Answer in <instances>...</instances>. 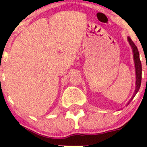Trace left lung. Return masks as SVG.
<instances>
[{
	"label": "left lung",
	"mask_w": 147,
	"mask_h": 147,
	"mask_svg": "<svg viewBox=\"0 0 147 147\" xmlns=\"http://www.w3.org/2000/svg\"><path fill=\"white\" fill-rule=\"evenodd\" d=\"M128 39V42H129V45H131L132 49V53H133V59H134V62H135V67H136V89H135V92L133 93V96H132V98H130L127 105H129L130 103V102L132 100V98H134L135 96L136 95V93H138V91L139 90L140 87H141V74H142V67H141V62L140 60L139 57V52H138V48L135 43L132 41V40L130 39V37H127ZM147 68V67H146ZM147 81V79H146Z\"/></svg>",
	"instance_id": "obj_1"
}]
</instances>
